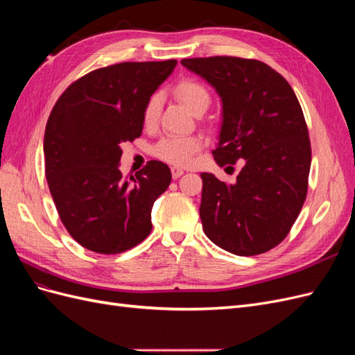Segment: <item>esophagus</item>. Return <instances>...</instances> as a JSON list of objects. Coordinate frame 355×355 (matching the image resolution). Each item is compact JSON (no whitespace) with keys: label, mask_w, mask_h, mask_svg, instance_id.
I'll return each instance as SVG.
<instances>
[{"label":"esophagus","mask_w":355,"mask_h":355,"mask_svg":"<svg viewBox=\"0 0 355 355\" xmlns=\"http://www.w3.org/2000/svg\"><path fill=\"white\" fill-rule=\"evenodd\" d=\"M184 173H185L184 168H180V167H171V176H173V179L180 178Z\"/></svg>","instance_id":"34e87169"}]
</instances>
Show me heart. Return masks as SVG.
Returning a JSON list of instances; mask_svg holds the SVG:
<instances>
[{"mask_svg": "<svg viewBox=\"0 0 355 355\" xmlns=\"http://www.w3.org/2000/svg\"><path fill=\"white\" fill-rule=\"evenodd\" d=\"M175 94L192 114L206 112L210 105V94L204 85L196 80H182L176 87ZM161 111V96L153 94L148 99L144 110V124L153 127L157 124ZM202 141L197 136H167L154 146V155L171 164H188Z\"/></svg>", "mask_w": 355, "mask_h": 355, "instance_id": "heart-1", "label": "heart"}]
</instances>
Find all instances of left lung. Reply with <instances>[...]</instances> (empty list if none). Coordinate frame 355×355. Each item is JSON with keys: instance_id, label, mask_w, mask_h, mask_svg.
<instances>
[{"instance_id": "obj_1", "label": "left lung", "mask_w": 355, "mask_h": 355, "mask_svg": "<svg viewBox=\"0 0 355 355\" xmlns=\"http://www.w3.org/2000/svg\"><path fill=\"white\" fill-rule=\"evenodd\" d=\"M180 63L220 98L216 164L243 159L234 184L201 173L204 234L239 256L271 250L297 219L308 189L311 145L296 94L280 73L259 60L214 56Z\"/></svg>"}]
</instances>
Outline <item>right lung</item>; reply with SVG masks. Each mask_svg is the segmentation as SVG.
Returning a JSON list of instances; mask_svg holds the SVG:
<instances>
[{
    "mask_svg": "<svg viewBox=\"0 0 355 355\" xmlns=\"http://www.w3.org/2000/svg\"><path fill=\"white\" fill-rule=\"evenodd\" d=\"M178 62H124L72 83L46 125L50 194L71 237L96 253L115 254L153 230L154 201L171 182L167 164H148L124 180L121 144L142 135L148 99Z\"/></svg>",
    "mask_w": 355,
    "mask_h": 355,
    "instance_id": "1",
    "label": "right lung"
}]
</instances>
